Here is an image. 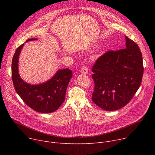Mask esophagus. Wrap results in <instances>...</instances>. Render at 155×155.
Segmentation results:
<instances>
[{
  "label": "esophagus",
  "instance_id": "esophagus-1",
  "mask_svg": "<svg viewBox=\"0 0 155 155\" xmlns=\"http://www.w3.org/2000/svg\"><path fill=\"white\" fill-rule=\"evenodd\" d=\"M87 71H88V70H87V68L86 66L83 65L81 68V73L84 74H87Z\"/></svg>",
  "mask_w": 155,
  "mask_h": 155
}]
</instances>
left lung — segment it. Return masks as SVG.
<instances>
[{
    "mask_svg": "<svg viewBox=\"0 0 155 155\" xmlns=\"http://www.w3.org/2000/svg\"><path fill=\"white\" fill-rule=\"evenodd\" d=\"M126 48L108 51L93 67V102L106 111L124 107L139 88L143 74V59L137 43L126 36Z\"/></svg>",
    "mask_w": 155,
    "mask_h": 155,
    "instance_id": "1",
    "label": "left lung"
}]
</instances>
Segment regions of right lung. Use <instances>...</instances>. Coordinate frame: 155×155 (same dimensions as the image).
Listing matches in <instances>:
<instances>
[{
    "mask_svg": "<svg viewBox=\"0 0 155 155\" xmlns=\"http://www.w3.org/2000/svg\"><path fill=\"white\" fill-rule=\"evenodd\" d=\"M36 40L30 38L26 42ZM23 46L22 44L16 49L12 59V77L15 89L22 100L35 111L43 114L55 112L65 100L72 72L69 69H59L45 82L37 84L26 83L21 78L18 71L19 56Z\"/></svg>",
    "mask_w": 155,
    "mask_h": 155,
    "instance_id": "obj_1",
    "label": "right lung"
}]
</instances>
